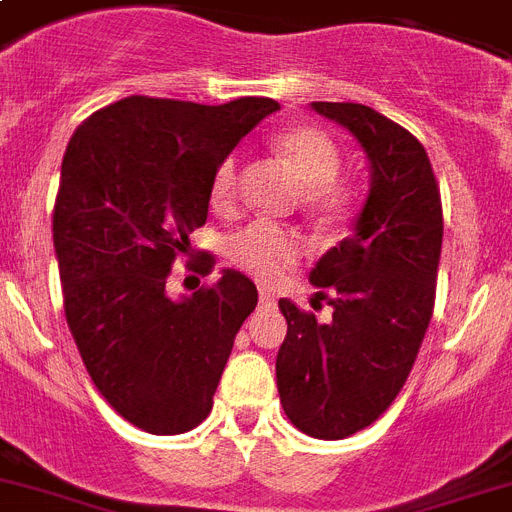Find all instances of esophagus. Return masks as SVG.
I'll return each mask as SVG.
<instances>
[{"label":"esophagus","instance_id":"esophagus-1","mask_svg":"<svg viewBox=\"0 0 512 512\" xmlns=\"http://www.w3.org/2000/svg\"><path fill=\"white\" fill-rule=\"evenodd\" d=\"M259 306L261 308H274L277 306V295L272 290H259Z\"/></svg>","mask_w":512,"mask_h":512}]
</instances>
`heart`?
<instances>
[{
  "label": "heart",
  "instance_id": "1",
  "mask_svg": "<svg viewBox=\"0 0 512 512\" xmlns=\"http://www.w3.org/2000/svg\"><path fill=\"white\" fill-rule=\"evenodd\" d=\"M274 151L293 167L303 185V201L308 209L327 219L348 214L353 204V188L337 180L342 156L332 135L314 125L282 130L274 138ZM238 193V159L227 156L211 175V204L230 209ZM232 261L261 282H277L303 256L301 235L290 227L272 222H253L230 240Z\"/></svg>",
  "mask_w": 512,
  "mask_h": 512
}]
</instances>
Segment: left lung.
<instances>
[{
	"instance_id": "1",
	"label": "left lung",
	"mask_w": 512,
	"mask_h": 512,
	"mask_svg": "<svg viewBox=\"0 0 512 512\" xmlns=\"http://www.w3.org/2000/svg\"><path fill=\"white\" fill-rule=\"evenodd\" d=\"M311 109L353 133L371 185L353 235L308 274L332 319L316 322L280 301L287 335L277 390L303 434L345 439L374 424L411 374L434 311L442 201L424 146L398 122L350 101H314Z\"/></svg>"
}]
</instances>
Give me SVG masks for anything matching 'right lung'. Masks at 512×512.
<instances>
[{"mask_svg": "<svg viewBox=\"0 0 512 512\" xmlns=\"http://www.w3.org/2000/svg\"><path fill=\"white\" fill-rule=\"evenodd\" d=\"M277 109L256 96L219 107L128 96L67 143L52 219L67 327L96 390L143 432L183 434L209 416L259 301L235 269L180 301L167 277L206 222L217 164ZM211 266L204 253L201 272Z\"/></svg>", "mask_w": 512, "mask_h": 512, "instance_id": "obj_1", "label": "right lung"}]
</instances>
